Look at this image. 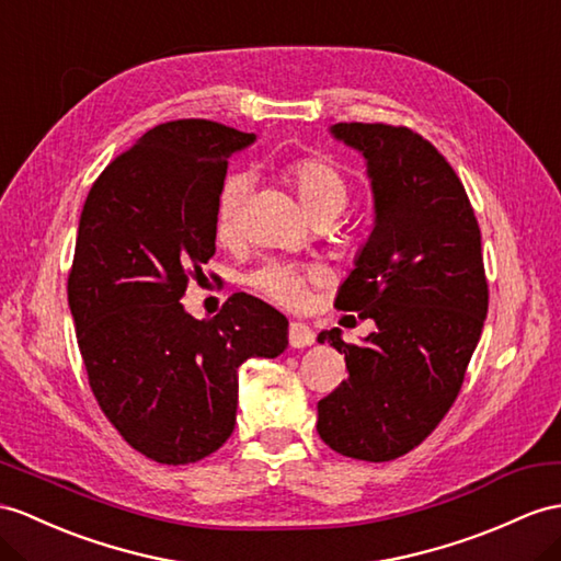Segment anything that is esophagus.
<instances>
[{
  "label": "esophagus",
  "mask_w": 561,
  "mask_h": 561,
  "mask_svg": "<svg viewBox=\"0 0 561 561\" xmlns=\"http://www.w3.org/2000/svg\"><path fill=\"white\" fill-rule=\"evenodd\" d=\"M288 340H290V347L302 350V347L313 345V333H311L309 325L299 323V321H293L290 328H288Z\"/></svg>",
  "instance_id": "1"
}]
</instances>
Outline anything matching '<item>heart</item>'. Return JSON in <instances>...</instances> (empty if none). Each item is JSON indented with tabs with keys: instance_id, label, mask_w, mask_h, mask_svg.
I'll return each mask as SVG.
<instances>
[{
	"instance_id": "1",
	"label": "heart",
	"mask_w": 561,
	"mask_h": 561,
	"mask_svg": "<svg viewBox=\"0 0 561 561\" xmlns=\"http://www.w3.org/2000/svg\"><path fill=\"white\" fill-rule=\"evenodd\" d=\"M283 175L293 185L313 221L317 218H331L333 221L335 216L345 211L350 187L345 175L337 171L333 161L323 157H295L283 163ZM248 187L250 183L244 173H228L218 185L214 202V233L221 242H233L238 236L240 211L244 197H248ZM311 280L313 273L309 268L283 262H271L256 268L250 276L252 290L283 309L302 307Z\"/></svg>"
}]
</instances>
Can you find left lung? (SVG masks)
Returning <instances> with one entry per match:
<instances>
[{"mask_svg": "<svg viewBox=\"0 0 561 561\" xmlns=\"http://www.w3.org/2000/svg\"><path fill=\"white\" fill-rule=\"evenodd\" d=\"M368 161L376 226L335 309L374 319L366 345L319 333L345 354L347 380L319 400L335 453L390 461L421 445L461 390L488 313L481 228L459 175L423 135L388 123H335Z\"/></svg>", "mask_w": 561, "mask_h": 561, "instance_id": "obj_1", "label": "left lung"}]
</instances>
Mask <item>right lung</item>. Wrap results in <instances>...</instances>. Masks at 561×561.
I'll return each mask as SVG.
<instances>
[{
	"instance_id": "right-lung-1",
	"label": "right lung",
	"mask_w": 561,
	"mask_h": 561,
	"mask_svg": "<svg viewBox=\"0 0 561 561\" xmlns=\"http://www.w3.org/2000/svg\"><path fill=\"white\" fill-rule=\"evenodd\" d=\"M254 140L207 118L159 123L92 183L68 271L90 390L133 449L193 463L236 428L238 368L288 345V319L248 293L214 319L185 313L216 252L214 202L228 159Z\"/></svg>"
}]
</instances>
